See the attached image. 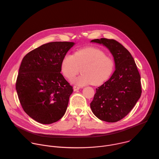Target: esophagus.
<instances>
[{"instance_id": "obj_1", "label": "esophagus", "mask_w": 159, "mask_h": 159, "mask_svg": "<svg viewBox=\"0 0 159 159\" xmlns=\"http://www.w3.org/2000/svg\"><path fill=\"white\" fill-rule=\"evenodd\" d=\"M74 91H77V90H79L80 89V87H79V86H76V85H74Z\"/></svg>"}]
</instances>
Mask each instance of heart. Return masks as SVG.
Instances as JSON below:
<instances>
[{"instance_id": "1", "label": "heart", "mask_w": 159, "mask_h": 159, "mask_svg": "<svg viewBox=\"0 0 159 159\" xmlns=\"http://www.w3.org/2000/svg\"><path fill=\"white\" fill-rule=\"evenodd\" d=\"M113 69V60L94 47L79 50L74 55L67 54L61 63V73L69 80L73 79L81 69L82 74L74 80L79 85L91 83L94 85H101L110 77Z\"/></svg>"}]
</instances>
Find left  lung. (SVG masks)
Listing matches in <instances>:
<instances>
[{
  "label": "left lung",
  "instance_id": "8db88e82",
  "mask_svg": "<svg viewBox=\"0 0 159 159\" xmlns=\"http://www.w3.org/2000/svg\"><path fill=\"white\" fill-rule=\"evenodd\" d=\"M91 42L102 44L109 50L114 57L116 70L107 81L96 89L90 108L99 120L116 122L125 118L140 99V75L131 55L121 43L106 38Z\"/></svg>",
  "mask_w": 159,
  "mask_h": 159
}]
</instances>
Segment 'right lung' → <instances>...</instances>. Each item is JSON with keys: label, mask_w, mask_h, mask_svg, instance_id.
Instances as JSON below:
<instances>
[{"label": "right lung", "mask_w": 159, "mask_h": 159, "mask_svg": "<svg viewBox=\"0 0 159 159\" xmlns=\"http://www.w3.org/2000/svg\"><path fill=\"white\" fill-rule=\"evenodd\" d=\"M73 42L55 41L31 51L22 60L16 82L20 105L41 124H51L65 115L73 87L61 72L63 57Z\"/></svg>", "instance_id": "add662e5"}]
</instances>
